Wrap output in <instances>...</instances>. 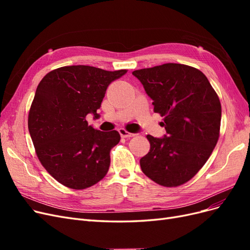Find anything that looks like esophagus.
<instances>
[{
  "instance_id": "obj_1",
  "label": "esophagus",
  "mask_w": 250,
  "mask_h": 250,
  "mask_svg": "<svg viewBox=\"0 0 250 250\" xmlns=\"http://www.w3.org/2000/svg\"><path fill=\"white\" fill-rule=\"evenodd\" d=\"M119 133H120L121 137H123V138H131V137H133V135H134V133L128 132L126 129H124V128H120Z\"/></svg>"
}]
</instances>
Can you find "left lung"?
Listing matches in <instances>:
<instances>
[{"label": "left lung", "mask_w": 250, "mask_h": 250, "mask_svg": "<svg viewBox=\"0 0 250 250\" xmlns=\"http://www.w3.org/2000/svg\"><path fill=\"white\" fill-rule=\"evenodd\" d=\"M164 118L163 138L148 134L150 151L141 158L142 171L164 187L193 178L207 163L219 139L220 100L201 71L165 63L132 72Z\"/></svg>", "instance_id": "1"}]
</instances>
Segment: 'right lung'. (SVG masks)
<instances>
[{
    "mask_svg": "<svg viewBox=\"0 0 250 250\" xmlns=\"http://www.w3.org/2000/svg\"><path fill=\"white\" fill-rule=\"evenodd\" d=\"M126 73L70 65L51 71L40 82L28 128L37 157L58 183L83 190L106 175L110 150L121 137L117 130L95 129L85 118L99 117L107 86Z\"/></svg>",
    "mask_w": 250,
    "mask_h": 250,
    "instance_id": "1",
    "label": "right lung"
}]
</instances>
